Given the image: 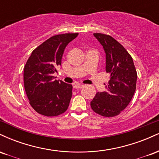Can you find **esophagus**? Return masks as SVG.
Returning <instances> with one entry per match:
<instances>
[{"label": "esophagus", "instance_id": "34e87169", "mask_svg": "<svg viewBox=\"0 0 159 159\" xmlns=\"http://www.w3.org/2000/svg\"><path fill=\"white\" fill-rule=\"evenodd\" d=\"M73 87H74V88H75V89H81V88H83V87H84V85L78 84H75Z\"/></svg>", "mask_w": 159, "mask_h": 159}]
</instances>
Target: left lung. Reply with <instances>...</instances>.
<instances>
[{
    "instance_id": "1",
    "label": "left lung",
    "mask_w": 159,
    "mask_h": 159,
    "mask_svg": "<svg viewBox=\"0 0 159 159\" xmlns=\"http://www.w3.org/2000/svg\"><path fill=\"white\" fill-rule=\"evenodd\" d=\"M105 53V70L111 75L106 90L98 92L90 102L91 108L103 116H116L131 102L136 90L137 72L132 57L111 36L93 34Z\"/></svg>"
}]
</instances>
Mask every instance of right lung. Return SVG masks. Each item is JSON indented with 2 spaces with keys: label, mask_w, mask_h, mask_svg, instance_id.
Here are the masks:
<instances>
[{
  "label": "right lung",
  "mask_w": 159,
  "mask_h": 159,
  "mask_svg": "<svg viewBox=\"0 0 159 159\" xmlns=\"http://www.w3.org/2000/svg\"><path fill=\"white\" fill-rule=\"evenodd\" d=\"M78 34L52 36L33 51L24 69L25 92L33 108L47 116H57L68 108L72 85L55 79L67 45Z\"/></svg>",
  "instance_id": "add662e5"
}]
</instances>
